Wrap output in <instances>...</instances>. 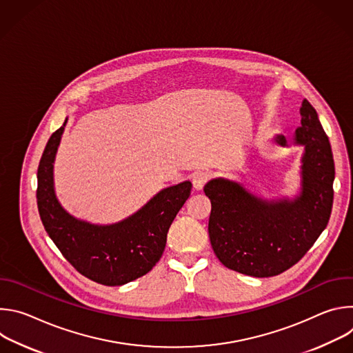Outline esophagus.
<instances>
[{
    "mask_svg": "<svg viewBox=\"0 0 353 353\" xmlns=\"http://www.w3.org/2000/svg\"><path fill=\"white\" fill-rule=\"evenodd\" d=\"M208 180H210V173L208 172L199 170V172H195L192 174V185H194L195 190H203Z\"/></svg>",
    "mask_w": 353,
    "mask_h": 353,
    "instance_id": "esophagus-1",
    "label": "esophagus"
}]
</instances>
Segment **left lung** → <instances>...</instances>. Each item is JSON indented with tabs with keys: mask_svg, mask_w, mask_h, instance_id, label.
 <instances>
[{
	"mask_svg": "<svg viewBox=\"0 0 353 353\" xmlns=\"http://www.w3.org/2000/svg\"><path fill=\"white\" fill-rule=\"evenodd\" d=\"M293 143L305 146L301 187L293 198L264 199L240 183L210 180L208 233L219 261L240 274L268 278L282 274L303 257L330 221L335 179L332 150L316 109L305 99ZM275 143L288 146L279 134Z\"/></svg>",
	"mask_w": 353,
	"mask_h": 353,
	"instance_id": "obj_1",
	"label": "left lung"
}]
</instances>
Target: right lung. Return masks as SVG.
Returning a JSON list of instances; mask_svg holds the SVG:
<instances>
[{
	"label": "right lung",
	"instance_id": "obj_1",
	"mask_svg": "<svg viewBox=\"0 0 353 353\" xmlns=\"http://www.w3.org/2000/svg\"><path fill=\"white\" fill-rule=\"evenodd\" d=\"M67 124L50 137L37 169V208L43 226L65 260L83 276L106 286L128 283L161 260L172 222L191 192V183L166 187L128 218L94 225L68 214L54 191V161Z\"/></svg>",
	"mask_w": 353,
	"mask_h": 353
}]
</instances>
